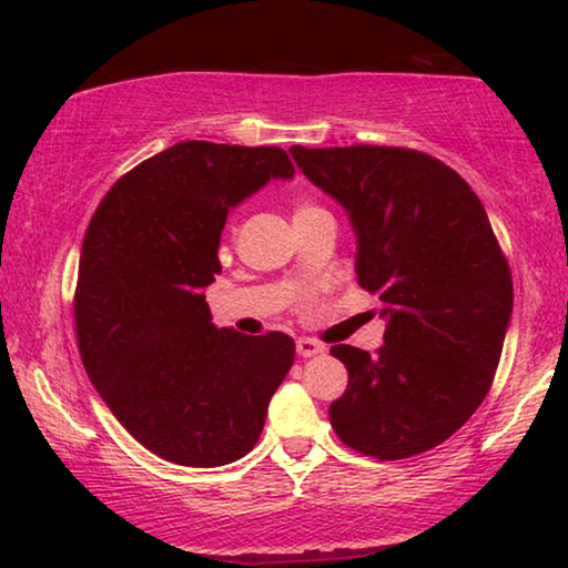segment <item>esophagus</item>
<instances>
[{"label": "esophagus", "instance_id": "obj_1", "mask_svg": "<svg viewBox=\"0 0 568 568\" xmlns=\"http://www.w3.org/2000/svg\"><path fill=\"white\" fill-rule=\"evenodd\" d=\"M323 348H325V346H323V344H317L315 338H297V354H300V356H305V359H307V356L321 354Z\"/></svg>", "mask_w": 568, "mask_h": 568}]
</instances>
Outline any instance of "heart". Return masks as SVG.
<instances>
[{"mask_svg": "<svg viewBox=\"0 0 568 568\" xmlns=\"http://www.w3.org/2000/svg\"><path fill=\"white\" fill-rule=\"evenodd\" d=\"M317 212H323V209L310 204V201H297V204H294V220H302V216H310V214H317Z\"/></svg>", "mask_w": 568, "mask_h": 568, "instance_id": "obj_1", "label": "heart"}]
</instances>
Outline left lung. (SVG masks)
Listing matches in <instances>:
<instances>
[{"label":"left lung","mask_w":568,"mask_h":568,"mask_svg":"<svg viewBox=\"0 0 568 568\" xmlns=\"http://www.w3.org/2000/svg\"><path fill=\"white\" fill-rule=\"evenodd\" d=\"M290 152L348 212L359 286L377 294L387 317L377 354L331 348L348 369L331 426L377 460L422 455L468 422L501 359L511 271L486 209L426 152L372 144Z\"/></svg>","instance_id":"obj_1"}]
</instances>
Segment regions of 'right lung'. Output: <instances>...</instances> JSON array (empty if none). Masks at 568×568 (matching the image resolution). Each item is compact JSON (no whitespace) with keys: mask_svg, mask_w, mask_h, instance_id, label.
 Masks as SVG:
<instances>
[{"mask_svg":"<svg viewBox=\"0 0 568 568\" xmlns=\"http://www.w3.org/2000/svg\"><path fill=\"white\" fill-rule=\"evenodd\" d=\"M282 146L181 142L121 175L92 214L74 292L77 346L123 429L162 460L216 468L251 453L294 341L216 328L227 212L292 178Z\"/></svg>","mask_w":568,"mask_h":568,"instance_id":"add662e5","label":"right lung"}]
</instances>
